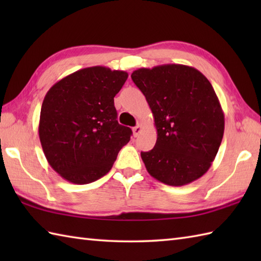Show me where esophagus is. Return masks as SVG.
<instances>
[{"label":"esophagus","mask_w":261,"mask_h":261,"mask_svg":"<svg viewBox=\"0 0 261 261\" xmlns=\"http://www.w3.org/2000/svg\"><path fill=\"white\" fill-rule=\"evenodd\" d=\"M141 130H142V125H141V124H138V125H136L135 127H132V132H134V136H135V137L139 136Z\"/></svg>","instance_id":"1"}]
</instances>
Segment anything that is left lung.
<instances>
[{
	"label": "left lung",
	"instance_id": "8db88e82",
	"mask_svg": "<svg viewBox=\"0 0 261 261\" xmlns=\"http://www.w3.org/2000/svg\"><path fill=\"white\" fill-rule=\"evenodd\" d=\"M131 79L146 96L157 129L156 145L141 152L148 173L170 186L202 177L224 134V113L208 80L179 64L139 68Z\"/></svg>",
	"mask_w": 261,
	"mask_h": 261
}]
</instances>
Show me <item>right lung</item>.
<instances>
[{"instance_id": "right-lung-1", "label": "right lung", "mask_w": 261, "mask_h": 261, "mask_svg": "<svg viewBox=\"0 0 261 261\" xmlns=\"http://www.w3.org/2000/svg\"><path fill=\"white\" fill-rule=\"evenodd\" d=\"M127 79L123 70L94 66L53 85L43 98L39 138L51 168L69 182L95 181L112 168L130 127L119 124L114 96Z\"/></svg>"}]
</instances>
